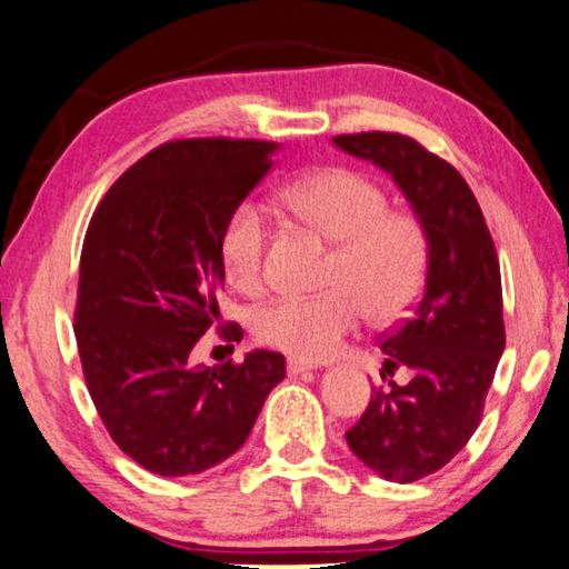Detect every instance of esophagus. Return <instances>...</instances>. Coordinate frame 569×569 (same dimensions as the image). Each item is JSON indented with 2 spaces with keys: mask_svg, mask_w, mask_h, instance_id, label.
Instances as JSON below:
<instances>
[{
  "mask_svg": "<svg viewBox=\"0 0 569 569\" xmlns=\"http://www.w3.org/2000/svg\"><path fill=\"white\" fill-rule=\"evenodd\" d=\"M317 366H311L307 361H299V358H288L286 361V371L288 376H299V373H307V371H315Z\"/></svg>",
  "mask_w": 569,
  "mask_h": 569,
  "instance_id": "34e87169",
  "label": "esophagus"
}]
</instances>
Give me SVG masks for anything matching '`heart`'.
Listing matches in <instances>:
<instances>
[{"label": "heart", "instance_id": "b5f03b06", "mask_svg": "<svg viewBox=\"0 0 569 569\" xmlns=\"http://www.w3.org/2000/svg\"><path fill=\"white\" fill-rule=\"evenodd\" d=\"M288 211L335 244L319 296H281L252 315L260 346L299 361L335 356L363 315L389 325L420 299L430 266V237L418 213L389 208L381 182L348 167L303 174L281 190ZM270 244L268 216L242 201L227 216L219 234V258L229 283L244 293L266 286Z\"/></svg>", "mask_w": 569, "mask_h": 569}]
</instances>
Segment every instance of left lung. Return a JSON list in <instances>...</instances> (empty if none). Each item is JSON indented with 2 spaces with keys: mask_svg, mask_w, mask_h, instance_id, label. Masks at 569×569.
<instances>
[{
  "mask_svg": "<svg viewBox=\"0 0 569 569\" xmlns=\"http://www.w3.org/2000/svg\"><path fill=\"white\" fill-rule=\"evenodd\" d=\"M332 141L391 172L430 237L420 301L381 335L387 373L407 366L412 381L373 389L346 433L368 469L407 485L446 467L482 420L506 348L500 262L482 208L453 164L402 133H342Z\"/></svg>",
  "mask_w": 569,
  "mask_h": 569,
  "instance_id": "obj_1",
  "label": "left lung"
}]
</instances>
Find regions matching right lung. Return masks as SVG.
I'll use <instances>...</instances> for the list:
<instances>
[{
	"label": "right lung",
	"instance_id": "obj_1",
	"mask_svg": "<svg viewBox=\"0 0 569 569\" xmlns=\"http://www.w3.org/2000/svg\"><path fill=\"white\" fill-rule=\"evenodd\" d=\"M273 141L174 139L113 182L87 227L74 309L84 381L126 456L162 477L198 475L247 441L286 376L273 350L190 366L219 325V234L273 167ZM223 340L242 327L219 325Z\"/></svg>",
	"mask_w": 569,
	"mask_h": 569
}]
</instances>
